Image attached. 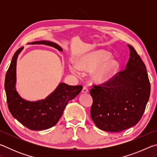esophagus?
<instances>
[{"instance_id": "obj_1", "label": "esophagus", "mask_w": 157, "mask_h": 157, "mask_svg": "<svg viewBox=\"0 0 157 157\" xmlns=\"http://www.w3.org/2000/svg\"><path fill=\"white\" fill-rule=\"evenodd\" d=\"M82 93H84V94H86V93L89 92V89L86 88V86H84L83 89H82Z\"/></svg>"}]
</instances>
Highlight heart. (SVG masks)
Listing matches in <instances>:
<instances>
[{"label":"heart","mask_w":157,"mask_h":157,"mask_svg":"<svg viewBox=\"0 0 157 157\" xmlns=\"http://www.w3.org/2000/svg\"><path fill=\"white\" fill-rule=\"evenodd\" d=\"M110 56L109 52L103 50L87 52L78 58L77 64L69 63V69L75 75L80 74V70L91 71L92 82L98 84L105 83L112 78L120 66L118 61L109 58Z\"/></svg>","instance_id":"obj_1"}]
</instances>
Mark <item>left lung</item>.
<instances>
[{
    "instance_id": "8db88e82",
    "label": "left lung",
    "mask_w": 157,
    "mask_h": 157,
    "mask_svg": "<svg viewBox=\"0 0 157 157\" xmlns=\"http://www.w3.org/2000/svg\"><path fill=\"white\" fill-rule=\"evenodd\" d=\"M126 68L111 81L94 86L91 117L98 128L120 132L136 125L144 113L150 94L145 66L132 46Z\"/></svg>"
}]
</instances>
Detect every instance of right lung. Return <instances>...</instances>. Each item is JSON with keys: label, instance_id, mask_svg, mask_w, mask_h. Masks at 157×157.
<instances>
[{"label": "right lung", "instance_id": "1", "mask_svg": "<svg viewBox=\"0 0 157 157\" xmlns=\"http://www.w3.org/2000/svg\"><path fill=\"white\" fill-rule=\"evenodd\" d=\"M29 44H44L62 51L59 45L51 41H39ZM23 48L15 52L5 75V89L8 108L12 116L23 125L34 131L49 129L55 125L62 116L69 100L81 92L83 87L60 82L57 88L44 99L30 101L23 98L16 89L17 62Z\"/></svg>", "mask_w": 157, "mask_h": 157}]
</instances>
